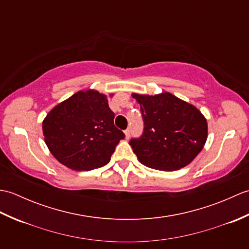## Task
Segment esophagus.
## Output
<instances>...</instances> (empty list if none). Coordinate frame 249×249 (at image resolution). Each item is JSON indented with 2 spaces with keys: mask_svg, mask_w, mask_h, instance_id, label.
<instances>
[{
  "mask_svg": "<svg viewBox=\"0 0 249 249\" xmlns=\"http://www.w3.org/2000/svg\"><path fill=\"white\" fill-rule=\"evenodd\" d=\"M124 134H125V138L128 139L129 136H130V130L127 128L126 130H124Z\"/></svg>",
  "mask_w": 249,
  "mask_h": 249,
  "instance_id": "1",
  "label": "esophagus"
}]
</instances>
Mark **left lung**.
Here are the masks:
<instances>
[{"instance_id":"8db88e82","label":"left lung","mask_w":249,"mask_h":249,"mask_svg":"<svg viewBox=\"0 0 249 249\" xmlns=\"http://www.w3.org/2000/svg\"><path fill=\"white\" fill-rule=\"evenodd\" d=\"M131 96L140 105L144 129L129 144L142 165L174 171L192 162L208 139V122L201 111L169 92Z\"/></svg>"}]
</instances>
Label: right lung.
<instances>
[{
	"instance_id": "add662e5",
	"label": "right lung",
	"mask_w": 249,
	"mask_h": 249,
	"mask_svg": "<svg viewBox=\"0 0 249 249\" xmlns=\"http://www.w3.org/2000/svg\"><path fill=\"white\" fill-rule=\"evenodd\" d=\"M43 134L56 160L77 171L107 165L125 137L114 126L107 95L92 89L79 91L52 108L43 121Z\"/></svg>"
}]
</instances>
